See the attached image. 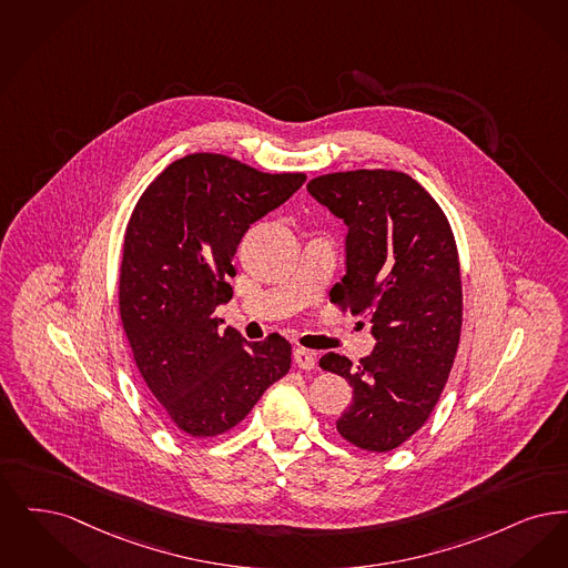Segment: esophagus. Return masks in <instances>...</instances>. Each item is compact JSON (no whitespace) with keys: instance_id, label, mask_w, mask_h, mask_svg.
<instances>
[{"instance_id":"obj_1","label":"esophagus","mask_w":568,"mask_h":568,"mask_svg":"<svg viewBox=\"0 0 568 568\" xmlns=\"http://www.w3.org/2000/svg\"><path fill=\"white\" fill-rule=\"evenodd\" d=\"M293 358H295L296 367L298 369H314L316 367V354L310 352V349H303V347H296L293 352Z\"/></svg>"}]
</instances>
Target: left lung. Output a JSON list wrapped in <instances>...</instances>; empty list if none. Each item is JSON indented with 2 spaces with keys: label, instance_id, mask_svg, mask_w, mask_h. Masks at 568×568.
I'll use <instances>...</instances> for the list:
<instances>
[{
  "label": "left lung",
  "instance_id": "left-lung-1",
  "mask_svg": "<svg viewBox=\"0 0 568 568\" xmlns=\"http://www.w3.org/2000/svg\"><path fill=\"white\" fill-rule=\"evenodd\" d=\"M307 193L347 226L346 275L331 298L371 322L377 342L358 365L328 352L352 405L339 435L367 452L407 442L435 409L460 342L463 284L456 242L437 201L390 170L326 173Z\"/></svg>",
  "mask_w": 568,
  "mask_h": 568
}]
</instances>
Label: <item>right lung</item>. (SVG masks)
Returning <instances> with one entry per match:
<instances>
[{"instance_id":"add662e5","label":"right lung","mask_w":568,"mask_h":568,"mask_svg":"<svg viewBox=\"0 0 568 568\" xmlns=\"http://www.w3.org/2000/svg\"><path fill=\"white\" fill-rule=\"evenodd\" d=\"M305 182L303 173H263L224 154L173 161L138 201L124 233L121 321L135 365L173 426L216 437L246 418L291 369V344L246 342L221 328L233 256L261 221Z\"/></svg>"}]
</instances>
